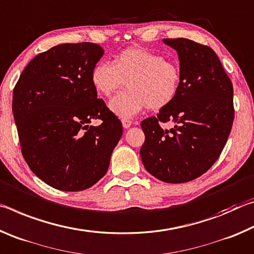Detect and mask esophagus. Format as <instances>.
I'll return each instance as SVG.
<instances>
[{
    "label": "esophagus",
    "instance_id": "esophagus-1",
    "mask_svg": "<svg viewBox=\"0 0 254 254\" xmlns=\"http://www.w3.org/2000/svg\"><path fill=\"white\" fill-rule=\"evenodd\" d=\"M122 126L124 128H128L132 126V121L131 120H127V119H122Z\"/></svg>",
    "mask_w": 254,
    "mask_h": 254
}]
</instances>
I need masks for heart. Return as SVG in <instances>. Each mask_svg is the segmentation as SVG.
Returning <instances> with one entry per match:
<instances>
[{
	"instance_id": "b5f03b06",
	"label": "heart",
	"mask_w": 254,
	"mask_h": 254,
	"mask_svg": "<svg viewBox=\"0 0 254 254\" xmlns=\"http://www.w3.org/2000/svg\"><path fill=\"white\" fill-rule=\"evenodd\" d=\"M91 83L105 97L127 83L128 88L112 98L109 107L119 118L130 119L147 107L160 111L173 104L182 89L183 74L178 64L162 55L132 47L119 53L112 64L97 63Z\"/></svg>"
}]
</instances>
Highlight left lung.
Returning a JSON list of instances; mask_svg holds the SVG:
<instances>
[{
    "mask_svg": "<svg viewBox=\"0 0 254 254\" xmlns=\"http://www.w3.org/2000/svg\"><path fill=\"white\" fill-rule=\"evenodd\" d=\"M177 51L183 84L173 104L141 122L144 168L169 184L187 183L205 174L222 152L234 120L233 85L208 46L177 38L163 39ZM174 122L165 130L160 122Z\"/></svg>",
    "mask_w": 254,
    "mask_h": 254,
    "instance_id": "left-lung-1",
    "label": "left lung"
}]
</instances>
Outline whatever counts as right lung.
Here are the masks:
<instances>
[{"label": "right lung", "instance_id": "1", "mask_svg": "<svg viewBox=\"0 0 254 254\" xmlns=\"http://www.w3.org/2000/svg\"><path fill=\"white\" fill-rule=\"evenodd\" d=\"M103 54L92 42L55 46L28 64L13 89L12 111L24 160L59 190L96 184L122 136L121 121L91 83ZM97 118L100 126H89Z\"/></svg>", "mask_w": 254, "mask_h": 254}]
</instances>
